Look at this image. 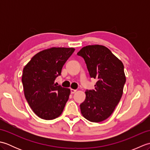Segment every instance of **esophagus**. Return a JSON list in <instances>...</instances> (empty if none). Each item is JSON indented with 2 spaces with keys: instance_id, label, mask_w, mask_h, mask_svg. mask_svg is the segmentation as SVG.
<instances>
[{
  "instance_id": "1",
  "label": "esophagus",
  "mask_w": 150,
  "mask_h": 150,
  "mask_svg": "<svg viewBox=\"0 0 150 150\" xmlns=\"http://www.w3.org/2000/svg\"><path fill=\"white\" fill-rule=\"evenodd\" d=\"M76 91H77V90H74V89H71V93H72V94L75 93Z\"/></svg>"
}]
</instances>
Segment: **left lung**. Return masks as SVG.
I'll return each mask as SVG.
<instances>
[{"label": "left lung", "instance_id": "obj_1", "mask_svg": "<svg viewBox=\"0 0 150 150\" xmlns=\"http://www.w3.org/2000/svg\"><path fill=\"white\" fill-rule=\"evenodd\" d=\"M77 55L84 59L91 78L98 80L95 90L85 92L81 113L91 122H102L112 114L122 95L124 65L108 47L97 44L83 47Z\"/></svg>", "mask_w": 150, "mask_h": 150}]
</instances>
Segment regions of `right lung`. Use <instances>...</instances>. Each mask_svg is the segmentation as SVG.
<instances>
[{
    "instance_id": "obj_1",
    "label": "right lung",
    "mask_w": 150,
    "mask_h": 150,
    "mask_svg": "<svg viewBox=\"0 0 150 150\" xmlns=\"http://www.w3.org/2000/svg\"><path fill=\"white\" fill-rule=\"evenodd\" d=\"M73 47H52L34 55L24 66L22 77L25 98L37 115L52 120L59 117L68 101L70 90L54 82L74 52Z\"/></svg>"
}]
</instances>
